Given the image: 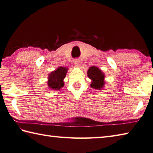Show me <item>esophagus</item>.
Instances as JSON below:
<instances>
[{"mask_svg": "<svg viewBox=\"0 0 153 153\" xmlns=\"http://www.w3.org/2000/svg\"><path fill=\"white\" fill-rule=\"evenodd\" d=\"M74 64L75 66L79 67L80 66V62H79V59H75V60L74 61Z\"/></svg>", "mask_w": 153, "mask_h": 153, "instance_id": "1", "label": "esophagus"}]
</instances>
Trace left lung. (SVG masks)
<instances>
[{
    "instance_id": "8db88e82",
    "label": "left lung",
    "mask_w": 153,
    "mask_h": 153,
    "mask_svg": "<svg viewBox=\"0 0 153 153\" xmlns=\"http://www.w3.org/2000/svg\"><path fill=\"white\" fill-rule=\"evenodd\" d=\"M88 76L91 79L90 86L97 90H101L105 85V74L100 69L96 66L89 67L88 71Z\"/></svg>"
}]
</instances>
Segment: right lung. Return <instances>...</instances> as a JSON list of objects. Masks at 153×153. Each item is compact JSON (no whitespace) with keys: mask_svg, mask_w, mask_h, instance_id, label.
<instances>
[{"mask_svg":"<svg viewBox=\"0 0 153 153\" xmlns=\"http://www.w3.org/2000/svg\"><path fill=\"white\" fill-rule=\"evenodd\" d=\"M68 68L59 67L57 70L53 71L48 75V85L50 89L58 90L61 89L64 85V79L66 76Z\"/></svg>","mask_w":153,"mask_h":153,"instance_id":"1","label":"right lung"}]
</instances>
